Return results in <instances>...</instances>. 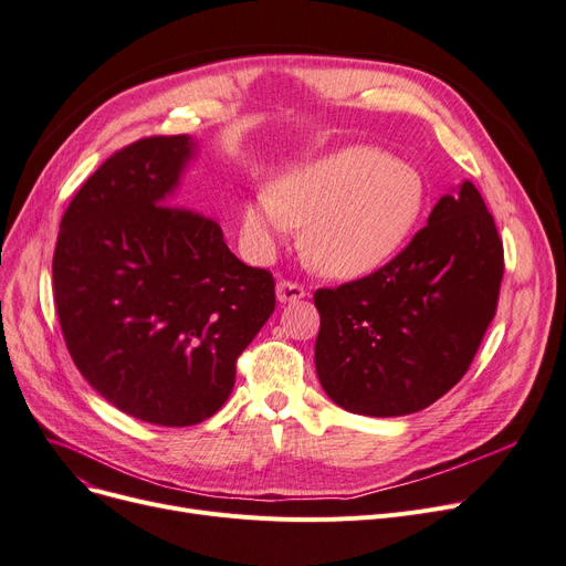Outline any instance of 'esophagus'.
I'll list each match as a JSON object with an SVG mask.
<instances>
[{
    "label": "esophagus",
    "mask_w": 566,
    "mask_h": 566,
    "mask_svg": "<svg viewBox=\"0 0 566 566\" xmlns=\"http://www.w3.org/2000/svg\"><path fill=\"white\" fill-rule=\"evenodd\" d=\"M275 293H277V301L280 303H296L301 298H305V286L296 284V282H289V280H280L277 286H275Z\"/></svg>",
    "instance_id": "1"
}]
</instances>
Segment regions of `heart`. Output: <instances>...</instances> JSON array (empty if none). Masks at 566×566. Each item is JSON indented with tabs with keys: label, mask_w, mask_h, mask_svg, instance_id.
<instances>
[{
	"label": "heart",
	"mask_w": 566,
	"mask_h": 566,
	"mask_svg": "<svg viewBox=\"0 0 566 566\" xmlns=\"http://www.w3.org/2000/svg\"><path fill=\"white\" fill-rule=\"evenodd\" d=\"M428 189L416 168L373 145H352L280 176L242 208V238L259 256L289 227L331 277H360L396 256L419 227Z\"/></svg>",
	"instance_id": "1"
}]
</instances>
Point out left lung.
<instances>
[{"label": "left lung", "instance_id": "1", "mask_svg": "<svg viewBox=\"0 0 566 566\" xmlns=\"http://www.w3.org/2000/svg\"><path fill=\"white\" fill-rule=\"evenodd\" d=\"M504 250L479 189L462 180L428 227L363 280L318 289L316 377L352 413L405 416L449 392L495 316Z\"/></svg>", "mask_w": 566, "mask_h": 566}]
</instances>
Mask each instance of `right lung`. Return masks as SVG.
<instances>
[{
  "instance_id": "obj_1",
  "label": "right lung",
  "mask_w": 566,
  "mask_h": 566,
  "mask_svg": "<svg viewBox=\"0 0 566 566\" xmlns=\"http://www.w3.org/2000/svg\"><path fill=\"white\" fill-rule=\"evenodd\" d=\"M199 143L153 136L108 157L73 196L53 256L66 349L113 407L155 426L222 409L235 360L275 310L214 219L176 206Z\"/></svg>"
}]
</instances>
